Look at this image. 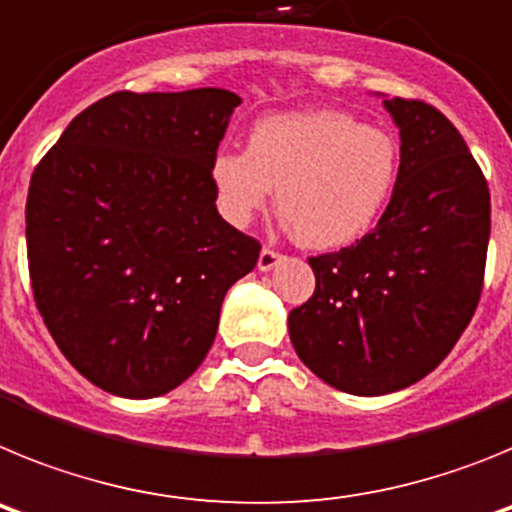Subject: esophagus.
<instances>
[{"label": "esophagus", "mask_w": 512, "mask_h": 512, "mask_svg": "<svg viewBox=\"0 0 512 512\" xmlns=\"http://www.w3.org/2000/svg\"><path fill=\"white\" fill-rule=\"evenodd\" d=\"M282 259H284L282 253L274 251V248H269V246H264V248H261V253H259V269L261 271H271L274 266L282 264Z\"/></svg>", "instance_id": "obj_1"}]
</instances>
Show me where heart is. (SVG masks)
<instances>
[{"instance_id": "1", "label": "heart", "mask_w": 512, "mask_h": 512, "mask_svg": "<svg viewBox=\"0 0 512 512\" xmlns=\"http://www.w3.org/2000/svg\"><path fill=\"white\" fill-rule=\"evenodd\" d=\"M400 148L390 133L336 110L284 112L253 125L246 151L212 156L210 179L228 223L248 225L277 189L279 212L307 248H341L390 202Z\"/></svg>"}]
</instances>
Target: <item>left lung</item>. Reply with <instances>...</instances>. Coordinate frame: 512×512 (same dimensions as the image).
<instances>
[{"mask_svg":"<svg viewBox=\"0 0 512 512\" xmlns=\"http://www.w3.org/2000/svg\"><path fill=\"white\" fill-rule=\"evenodd\" d=\"M400 171L377 228L312 256L315 292L289 312L297 356L348 395L405 390L441 364L477 310L490 189L459 130L420 99H384Z\"/></svg>","mask_w":512,"mask_h":512,"instance_id":"obj_1","label":"left lung"}]
</instances>
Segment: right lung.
<instances>
[{
	"mask_svg": "<svg viewBox=\"0 0 512 512\" xmlns=\"http://www.w3.org/2000/svg\"><path fill=\"white\" fill-rule=\"evenodd\" d=\"M241 97L115 92L71 120L30 179L27 266L61 354L99 390L171 392L205 361L259 241L215 207L212 156Z\"/></svg>",
	"mask_w": 512,
	"mask_h": 512,
	"instance_id": "right-lung-1",
	"label": "right lung"
}]
</instances>
